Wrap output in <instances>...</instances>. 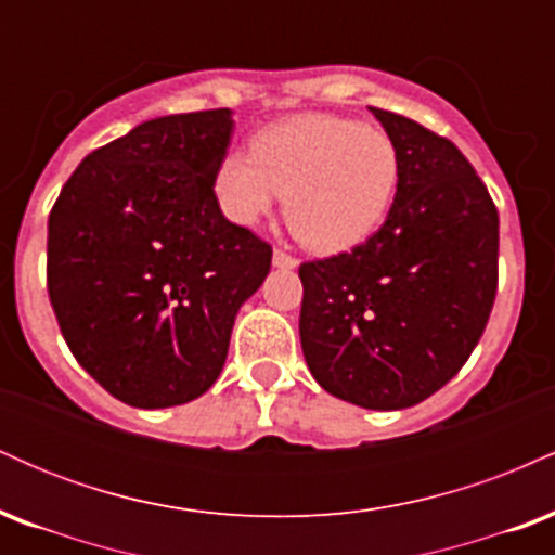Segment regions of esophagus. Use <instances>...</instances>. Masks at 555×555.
I'll return each instance as SVG.
<instances>
[{"instance_id":"1","label":"esophagus","mask_w":555,"mask_h":555,"mask_svg":"<svg viewBox=\"0 0 555 555\" xmlns=\"http://www.w3.org/2000/svg\"><path fill=\"white\" fill-rule=\"evenodd\" d=\"M297 263L299 260L292 256V253L282 250V247H276V250H273V266H276V269H295Z\"/></svg>"}]
</instances>
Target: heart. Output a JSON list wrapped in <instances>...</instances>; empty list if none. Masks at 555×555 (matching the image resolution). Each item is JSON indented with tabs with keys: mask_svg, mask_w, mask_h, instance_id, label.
Segmentation results:
<instances>
[{
	"mask_svg": "<svg viewBox=\"0 0 555 555\" xmlns=\"http://www.w3.org/2000/svg\"><path fill=\"white\" fill-rule=\"evenodd\" d=\"M401 154L375 125L299 114L263 127L250 154L229 151L214 171L221 211L256 224L286 195V224L315 253L352 250L380 229L397 201Z\"/></svg>",
	"mask_w": 555,
	"mask_h": 555,
	"instance_id": "obj_1",
	"label": "heart"
}]
</instances>
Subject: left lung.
Returning a JSON list of instances; mask_svg holds the SVG:
<instances>
[{
    "label": "left lung",
    "mask_w": 555,
    "mask_h": 555,
    "mask_svg": "<svg viewBox=\"0 0 555 555\" xmlns=\"http://www.w3.org/2000/svg\"><path fill=\"white\" fill-rule=\"evenodd\" d=\"M401 154L384 227L299 266V341L313 378L365 410H404L449 384L499 289V211L473 164L428 127L375 109Z\"/></svg>",
    "instance_id": "obj_1"
}]
</instances>
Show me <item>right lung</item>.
<instances>
[{
	"instance_id": "right-lung-1",
	"label": "right lung",
	"mask_w": 555,
	"mask_h": 555,
	"mask_svg": "<svg viewBox=\"0 0 555 555\" xmlns=\"http://www.w3.org/2000/svg\"><path fill=\"white\" fill-rule=\"evenodd\" d=\"M232 112L149 119L80 162L49 214L47 286L69 352L112 397L162 410L206 393L271 245L214 193Z\"/></svg>"
}]
</instances>
